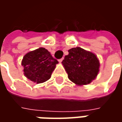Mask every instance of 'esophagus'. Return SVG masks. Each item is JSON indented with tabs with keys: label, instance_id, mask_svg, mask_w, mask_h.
I'll use <instances>...</instances> for the list:
<instances>
[{
	"label": "esophagus",
	"instance_id": "1",
	"mask_svg": "<svg viewBox=\"0 0 122 122\" xmlns=\"http://www.w3.org/2000/svg\"><path fill=\"white\" fill-rule=\"evenodd\" d=\"M63 59H64V57L60 59H59V63H61V62L63 61Z\"/></svg>",
	"mask_w": 122,
	"mask_h": 122
}]
</instances>
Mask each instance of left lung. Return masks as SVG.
Returning <instances> with one entry per match:
<instances>
[{"label":"left lung","instance_id":"1","mask_svg":"<svg viewBox=\"0 0 122 122\" xmlns=\"http://www.w3.org/2000/svg\"><path fill=\"white\" fill-rule=\"evenodd\" d=\"M62 64L69 80L78 86L91 83L99 71L100 63L97 56L80 47L70 49Z\"/></svg>","mask_w":122,"mask_h":122}]
</instances>
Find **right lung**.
Masks as SVG:
<instances>
[{
  "instance_id": "add662e5",
  "label": "right lung",
  "mask_w": 122,
  "mask_h": 122,
  "mask_svg": "<svg viewBox=\"0 0 122 122\" xmlns=\"http://www.w3.org/2000/svg\"><path fill=\"white\" fill-rule=\"evenodd\" d=\"M57 63V60L53 58L46 49L39 48L25 54L21 65L23 66L24 74L28 79L40 84L50 78Z\"/></svg>"
}]
</instances>
